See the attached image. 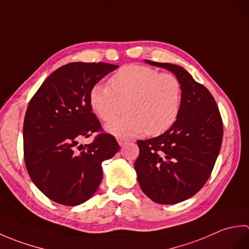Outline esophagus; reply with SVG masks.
<instances>
[{"instance_id": "obj_1", "label": "esophagus", "mask_w": 249, "mask_h": 249, "mask_svg": "<svg viewBox=\"0 0 249 249\" xmlns=\"http://www.w3.org/2000/svg\"><path fill=\"white\" fill-rule=\"evenodd\" d=\"M118 142H119V144H120L121 146H124L125 144L128 143V140H127V139H124V138H119V139H118Z\"/></svg>"}]
</instances>
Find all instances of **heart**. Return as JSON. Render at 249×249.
Here are the masks:
<instances>
[{"instance_id":"heart-1","label":"heart","mask_w":249,"mask_h":249,"mask_svg":"<svg viewBox=\"0 0 249 249\" xmlns=\"http://www.w3.org/2000/svg\"><path fill=\"white\" fill-rule=\"evenodd\" d=\"M110 87L96 84L89 105L100 120L110 121L106 130L116 137L165 133L176 123L182 106V84L172 73H160L141 65L122 67L110 79Z\"/></svg>"}]
</instances>
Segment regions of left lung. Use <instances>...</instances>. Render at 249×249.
Wrapping results in <instances>:
<instances>
[{"instance_id":"obj_1","label":"left lung","mask_w":249,"mask_h":249,"mask_svg":"<svg viewBox=\"0 0 249 249\" xmlns=\"http://www.w3.org/2000/svg\"><path fill=\"white\" fill-rule=\"evenodd\" d=\"M176 75L182 84V106L162 135L138 140L135 161L140 187L152 201L176 204L197 194L212 172L223 140V121L212 94L178 65L145 60Z\"/></svg>"}]
</instances>
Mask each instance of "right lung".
Segmentation results:
<instances>
[{
  "label": "right lung",
  "instance_id": "obj_1",
  "mask_svg": "<svg viewBox=\"0 0 249 249\" xmlns=\"http://www.w3.org/2000/svg\"><path fill=\"white\" fill-rule=\"evenodd\" d=\"M118 67L68 63L46 79L29 103L23 123L25 167L35 186L56 203L75 206L91 198L103 179L102 162L120 150L113 136L102 133L76 151L82 138L102 130L89 92Z\"/></svg>",
  "mask_w": 249,
  "mask_h": 249
}]
</instances>
